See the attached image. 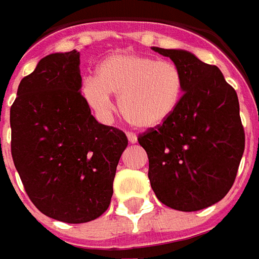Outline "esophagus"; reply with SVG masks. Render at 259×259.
Here are the masks:
<instances>
[{"label":"esophagus","mask_w":259,"mask_h":259,"mask_svg":"<svg viewBox=\"0 0 259 259\" xmlns=\"http://www.w3.org/2000/svg\"><path fill=\"white\" fill-rule=\"evenodd\" d=\"M127 139H129V141L132 144H135L136 141H137V136H136L133 132H127Z\"/></svg>","instance_id":"1"}]
</instances>
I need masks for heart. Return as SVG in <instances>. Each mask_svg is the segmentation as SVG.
Returning <instances> with one entry per match:
<instances>
[{"instance_id":"1","label":"heart","mask_w":259,"mask_h":259,"mask_svg":"<svg viewBox=\"0 0 259 259\" xmlns=\"http://www.w3.org/2000/svg\"><path fill=\"white\" fill-rule=\"evenodd\" d=\"M97 77H89L83 94L100 113L112 108L109 96L119 97L123 118L140 129L165 123L179 105L185 77L170 61L139 54H113L97 66Z\"/></svg>"}]
</instances>
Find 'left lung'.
Wrapping results in <instances>:
<instances>
[{
    "instance_id": "left-lung-1",
    "label": "left lung",
    "mask_w": 259,
    "mask_h": 259,
    "mask_svg": "<svg viewBox=\"0 0 259 259\" xmlns=\"http://www.w3.org/2000/svg\"><path fill=\"white\" fill-rule=\"evenodd\" d=\"M185 77L175 113L137 137L148 155L157 198L178 211H200L228 194L244 152L239 98L215 65L183 50L152 47Z\"/></svg>"
}]
</instances>
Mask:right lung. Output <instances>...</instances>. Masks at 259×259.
Returning <instances> with one entry per match:
<instances>
[{"label": "right lung", "instance_id": "add662e5", "mask_svg": "<svg viewBox=\"0 0 259 259\" xmlns=\"http://www.w3.org/2000/svg\"><path fill=\"white\" fill-rule=\"evenodd\" d=\"M80 54H50L22 79L11 107V154L26 193L66 223L107 211L127 137L98 123L81 96Z\"/></svg>", "mask_w": 259, "mask_h": 259}]
</instances>
